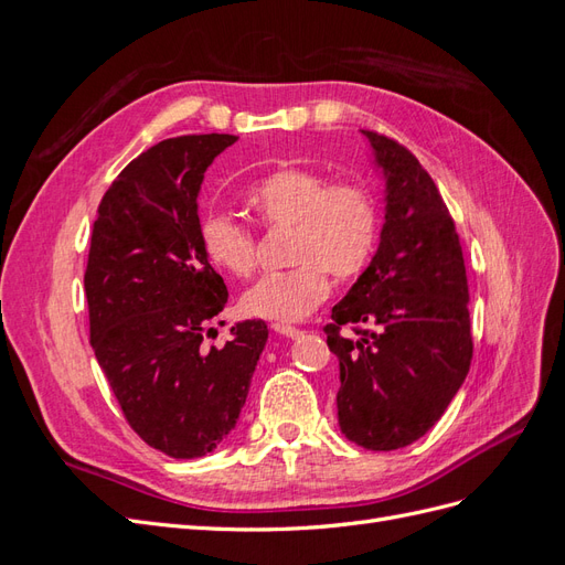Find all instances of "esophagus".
<instances>
[{
  "instance_id": "esophagus-1",
  "label": "esophagus",
  "mask_w": 565,
  "mask_h": 565,
  "mask_svg": "<svg viewBox=\"0 0 565 565\" xmlns=\"http://www.w3.org/2000/svg\"><path fill=\"white\" fill-rule=\"evenodd\" d=\"M273 330H276V332L282 334V337H287V339L301 337V330H299V328H292V324H285V322H276V324H273Z\"/></svg>"
}]
</instances>
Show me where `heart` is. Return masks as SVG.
Wrapping results in <instances>:
<instances>
[{
  "label": "heart",
  "instance_id": "b5f03b06",
  "mask_svg": "<svg viewBox=\"0 0 565 565\" xmlns=\"http://www.w3.org/2000/svg\"><path fill=\"white\" fill-rule=\"evenodd\" d=\"M245 202L264 226H292L289 262L297 264L247 289L241 311L252 318L303 320L330 297L328 270L341 280L358 276L377 245V202L355 179L330 181L311 167H280L256 181ZM200 241L207 259L235 278L252 276L259 262L252 231L226 214L204 218Z\"/></svg>",
  "mask_w": 565,
  "mask_h": 565
}]
</instances>
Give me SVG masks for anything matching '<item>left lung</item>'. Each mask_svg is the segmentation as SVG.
<instances>
[{
    "label": "left lung",
    "instance_id": "left-lung-1",
    "mask_svg": "<svg viewBox=\"0 0 565 565\" xmlns=\"http://www.w3.org/2000/svg\"><path fill=\"white\" fill-rule=\"evenodd\" d=\"M363 134L386 183L384 226L324 334L339 358L341 434L367 450H398L431 429L467 380L469 285L434 179L398 141ZM344 323L354 324L355 340L340 334Z\"/></svg>",
    "mask_w": 565,
    "mask_h": 565
}]
</instances>
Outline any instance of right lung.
Wrapping results in <instances>:
<instances>
[{"instance_id":"obj_1","label":"right lung","mask_w":565,"mask_h":565,"mask_svg":"<svg viewBox=\"0 0 565 565\" xmlns=\"http://www.w3.org/2000/svg\"><path fill=\"white\" fill-rule=\"evenodd\" d=\"M235 141L177 136L131 160L98 204L84 273L96 361L131 429L177 459L235 429L268 339L264 320H243L221 349L204 344L228 289L202 249L198 195Z\"/></svg>"}]
</instances>
